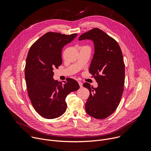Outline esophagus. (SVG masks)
<instances>
[{"instance_id":"obj_1","label":"esophagus","mask_w":151,"mask_h":151,"mask_svg":"<svg viewBox=\"0 0 151 151\" xmlns=\"http://www.w3.org/2000/svg\"><path fill=\"white\" fill-rule=\"evenodd\" d=\"M78 83H79V87H80L81 88H82V86H83L82 83L81 82H78Z\"/></svg>"}]
</instances>
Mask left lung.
Here are the masks:
<instances>
[{"instance_id": "1", "label": "left lung", "mask_w": 151, "mask_h": 151, "mask_svg": "<svg viewBox=\"0 0 151 151\" xmlns=\"http://www.w3.org/2000/svg\"><path fill=\"white\" fill-rule=\"evenodd\" d=\"M85 39L94 42V54L89 72L98 83L97 88L91 87L87 82L83 84L90 91L85 111L96 119H104L116 109L123 93V55L118 42L98 28L84 33L79 37V40Z\"/></svg>"}]
</instances>
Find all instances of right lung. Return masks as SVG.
<instances>
[{
    "instance_id": "1",
    "label": "right lung",
    "mask_w": 151,
    "mask_h": 151,
    "mask_svg": "<svg viewBox=\"0 0 151 151\" xmlns=\"http://www.w3.org/2000/svg\"><path fill=\"white\" fill-rule=\"evenodd\" d=\"M78 35L48 32L30 47L25 66V79L29 99L42 117L54 119L66 111V98L79 88L78 83L67 78L63 83L53 78L54 68L62 64L61 50Z\"/></svg>"
}]
</instances>
